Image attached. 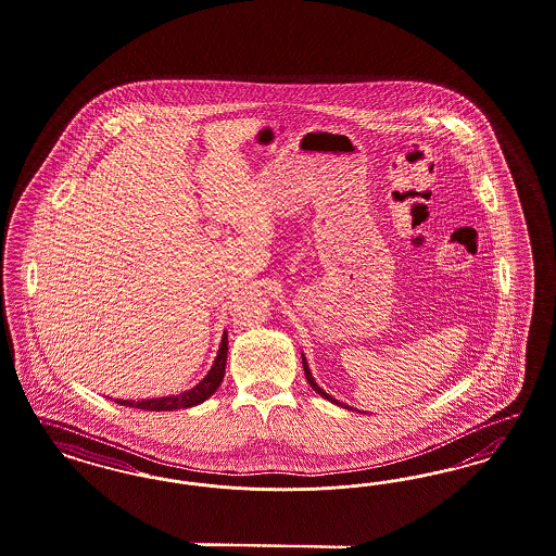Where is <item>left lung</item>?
<instances>
[{"instance_id": "8db88e82", "label": "left lung", "mask_w": 556, "mask_h": 556, "mask_svg": "<svg viewBox=\"0 0 556 556\" xmlns=\"http://www.w3.org/2000/svg\"><path fill=\"white\" fill-rule=\"evenodd\" d=\"M303 356V369H305V377H307L308 386L313 388V390L317 391L321 397H326L328 402H331V404H338V406H344V408H350V406H346V404H342V402H338L336 397H331L329 393H326V391L321 390L319 386H317V381H315V377L311 375V369H308L307 365V358H305V354H301ZM350 410H354V408H350Z\"/></svg>"}]
</instances>
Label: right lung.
I'll return each mask as SVG.
<instances>
[{
    "label": "right lung",
    "instance_id": "right-lung-1",
    "mask_svg": "<svg viewBox=\"0 0 556 556\" xmlns=\"http://www.w3.org/2000/svg\"><path fill=\"white\" fill-rule=\"evenodd\" d=\"M227 352H228V333H223L220 340V349L216 352V358L212 363V367L206 372V377L193 386L191 390L181 391L177 395H165V397H152V400H115L117 404L127 406V408H138L146 412H170L181 410V408H191L198 406L202 402H206L210 395H214V391L220 388L223 379H225V369H227Z\"/></svg>",
    "mask_w": 556,
    "mask_h": 556
}]
</instances>
